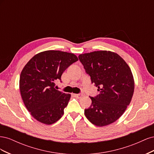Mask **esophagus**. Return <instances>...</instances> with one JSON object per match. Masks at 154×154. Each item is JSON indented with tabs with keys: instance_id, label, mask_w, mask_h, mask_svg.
<instances>
[{
	"instance_id": "esophagus-1",
	"label": "esophagus",
	"mask_w": 154,
	"mask_h": 154,
	"mask_svg": "<svg viewBox=\"0 0 154 154\" xmlns=\"http://www.w3.org/2000/svg\"><path fill=\"white\" fill-rule=\"evenodd\" d=\"M74 96L77 97V98H80V97H82L83 96V95L82 94H73Z\"/></svg>"
}]
</instances>
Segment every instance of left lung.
I'll return each instance as SVG.
<instances>
[{"instance_id": "left-lung-1", "label": "left lung", "mask_w": 154, "mask_h": 154, "mask_svg": "<svg viewBox=\"0 0 154 154\" xmlns=\"http://www.w3.org/2000/svg\"><path fill=\"white\" fill-rule=\"evenodd\" d=\"M100 94L90 97L92 104L85 109L87 119L97 127H105L118 120L127 109L134 91L130 67L117 53L97 51L79 55Z\"/></svg>"}]
</instances>
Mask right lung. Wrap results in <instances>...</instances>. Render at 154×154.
Listing matches in <instances>:
<instances>
[{"label":"right lung","mask_w":154,"mask_h":154,"mask_svg":"<svg viewBox=\"0 0 154 154\" xmlns=\"http://www.w3.org/2000/svg\"><path fill=\"white\" fill-rule=\"evenodd\" d=\"M73 53L49 50L35 54L23 68L19 80L20 94L26 109L38 122L51 125L64 114L71 95L57 90L55 82L78 61Z\"/></svg>","instance_id":"1"}]
</instances>
